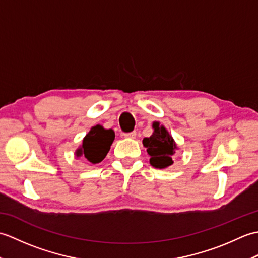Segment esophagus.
Returning a JSON list of instances; mask_svg holds the SVG:
<instances>
[{
    "instance_id": "34e87169",
    "label": "esophagus",
    "mask_w": 258,
    "mask_h": 258,
    "mask_svg": "<svg viewBox=\"0 0 258 258\" xmlns=\"http://www.w3.org/2000/svg\"><path fill=\"white\" fill-rule=\"evenodd\" d=\"M123 136L126 139H135L136 138V132L133 131V132H130V133H123Z\"/></svg>"
}]
</instances>
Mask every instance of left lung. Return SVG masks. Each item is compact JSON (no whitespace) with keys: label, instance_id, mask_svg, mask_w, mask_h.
Segmentation results:
<instances>
[{"label":"left lung","instance_id":"left-lung-1","mask_svg":"<svg viewBox=\"0 0 258 258\" xmlns=\"http://www.w3.org/2000/svg\"><path fill=\"white\" fill-rule=\"evenodd\" d=\"M154 132L143 140V145L151 156L150 163L155 168H166L173 164L172 156L177 150L176 143L167 130L158 122L153 123Z\"/></svg>","mask_w":258,"mask_h":258}]
</instances>
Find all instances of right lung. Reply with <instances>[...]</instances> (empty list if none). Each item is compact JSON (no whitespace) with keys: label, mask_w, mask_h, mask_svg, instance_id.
<instances>
[{"label":"right lung","mask_w":258,"mask_h":258,"mask_svg":"<svg viewBox=\"0 0 258 258\" xmlns=\"http://www.w3.org/2000/svg\"><path fill=\"white\" fill-rule=\"evenodd\" d=\"M115 139L113 130H105L101 125L93 126L83 139V143L75 152L76 157L84 156L92 164H97L105 158Z\"/></svg>","instance_id":"right-lung-1"}]
</instances>
